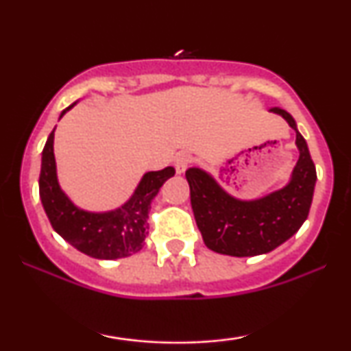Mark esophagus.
<instances>
[{
	"label": "esophagus",
	"mask_w": 351,
	"mask_h": 351,
	"mask_svg": "<svg viewBox=\"0 0 351 351\" xmlns=\"http://www.w3.org/2000/svg\"><path fill=\"white\" fill-rule=\"evenodd\" d=\"M189 163H191V155H189V153H184V152L178 153V155L175 156V170H176V173L181 175V173L186 170Z\"/></svg>",
	"instance_id": "34e87169"
}]
</instances>
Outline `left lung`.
<instances>
[{
  "instance_id": "1",
  "label": "left lung",
  "mask_w": 351,
  "mask_h": 351,
  "mask_svg": "<svg viewBox=\"0 0 351 351\" xmlns=\"http://www.w3.org/2000/svg\"><path fill=\"white\" fill-rule=\"evenodd\" d=\"M295 130L299 160L284 188L257 199H237L201 168H188L191 208L204 244L217 254L251 257L267 254L295 234L307 219L317 171L295 120L284 108H271Z\"/></svg>"
}]
</instances>
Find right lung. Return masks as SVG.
I'll use <instances>...</instances> for the list:
<instances>
[{"label": "right lung", "mask_w": 351, "mask_h": 351, "mask_svg": "<svg viewBox=\"0 0 351 351\" xmlns=\"http://www.w3.org/2000/svg\"><path fill=\"white\" fill-rule=\"evenodd\" d=\"M77 102L60 112L59 119ZM56 130V128H54ZM54 130L47 136L41 158L39 196L51 226L71 245L95 259L128 257L143 247L148 234V213L160 188L175 175V168L145 173L127 203L106 213H92L75 206L59 186L54 158Z\"/></svg>", "instance_id": "1"}]
</instances>
